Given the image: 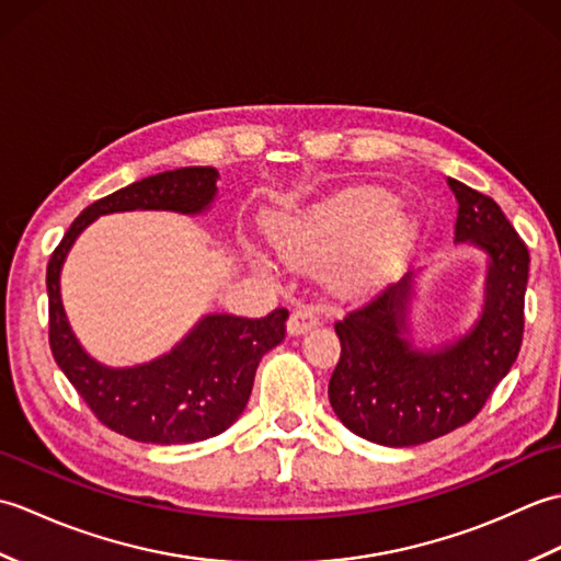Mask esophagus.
I'll return each instance as SVG.
<instances>
[{"label":"esophagus","instance_id":"esophagus-1","mask_svg":"<svg viewBox=\"0 0 561 561\" xmlns=\"http://www.w3.org/2000/svg\"><path fill=\"white\" fill-rule=\"evenodd\" d=\"M320 323V311L316 304H301L296 306V311L289 318V332L291 335H301V332L311 330Z\"/></svg>","mask_w":561,"mask_h":561}]
</instances>
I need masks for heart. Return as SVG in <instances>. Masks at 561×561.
<instances>
[{"label": "heart", "instance_id": "obj_1", "mask_svg": "<svg viewBox=\"0 0 561 561\" xmlns=\"http://www.w3.org/2000/svg\"><path fill=\"white\" fill-rule=\"evenodd\" d=\"M414 221L383 190L352 187L282 221L274 243L291 260H320L352 245L350 270L368 272L414 241Z\"/></svg>", "mask_w": 561, "mask_h": 561}]
</instances>
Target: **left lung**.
<instances>
[{
    "mask_svg": "<svg viewBox=\"0 0 561 561\" xmlns=\"http://www.w3.org/2000/svg\"><path fill=\"white\" fill-rule=\"evenodd\" d=\"M448 187L458 202L456 241L490 255L484 313L474 330L440 352H414L400 337L408 279L335 320L342 354L330 376V404L350 432L380 446L426 444L472 422L520 352L528 245L492 197L453 178Z\"/></svg>",
    "mask_w": 561,
    "mask_h": 561,
    "instance_id": "left-lung-1",
    "label": "left lung"
}]
</instances>
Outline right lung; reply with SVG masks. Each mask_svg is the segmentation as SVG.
Here are the masks:
<instances>
[{
  "label": "right lung",
  "instance_id": "1",
  "mask_svg": "<svg viewBox=\"0 0 561 561\" xmlns=\"http://www.w3.org/2000/svg\"><path fill=\"white\" fill-rule=\"evenodd\" d=\"M217 169L190 165L149 175L101 197L79 214L47 262V337L57 366L103 426L141 444H195L226 432L245 410L262 354L287 335L289 311L274 308L265 318L207 316L161 359L135 368H108L93 362L71 335L59 301V270L75 238L101 214L127 209L195 214L217 193Z\"/></svg>",
  "mask_w": 561,
  "mask_h": 561
}]
</instances>
